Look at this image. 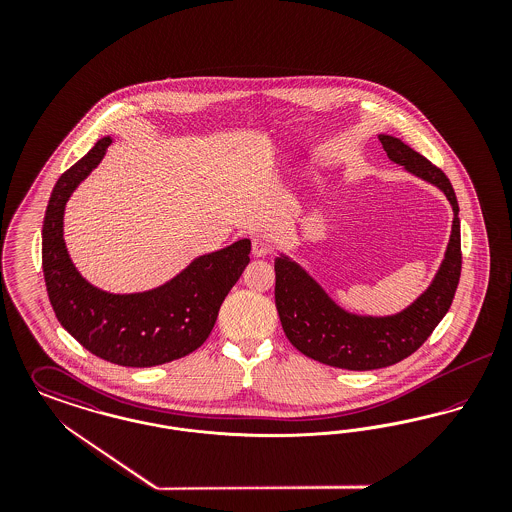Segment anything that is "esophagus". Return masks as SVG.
I'll return each mask as SVG.
<instances>
[{
	"label": "esophagus",
	"instance_id": "obj_1",
	"mask_svg": "<svg viewBox=\"0 0 512 512\" xmlns=\"http://www.w3.org/2000/svg\"><path fill=\"white\" fill-rule=\"evenodd\" d=\"M251 251L255 257H265L270 253V244H268L265 238H253V244H251Z\"/></svg>",
	"mask_w": 512,
	"mask_h": 512
}]
</instances>
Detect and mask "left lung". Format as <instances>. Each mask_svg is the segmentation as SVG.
Instances as JSON below:
<instances>
[{"instance_id":"obj_1","label":"left lung","mask_w":512,"mask_h":512,"mask_svg":"<svg viewBox=\"0 0 512 512\" xmlns=\"http://www.w3.org/2000/svg\"><path fill=\"white\" fill-rule=\"evenodd\" d=\"M378 138L393 163L438 186L449 199L455 217L445 259L430 288L407 309L391 317L351 315L292 259L282 255L274 261V299L288 340L318 363L345 370L384 368L413 355L449 311L463 265L459 203L445 172L399 138L386 134Z\"/></svg>"}]
</instances>
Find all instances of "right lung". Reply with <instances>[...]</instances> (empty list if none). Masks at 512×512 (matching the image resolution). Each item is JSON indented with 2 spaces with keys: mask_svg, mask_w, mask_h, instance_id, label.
Wrapping results in <instances>:
<instances>
[{
  "mask_svg": "<svg viewBox=\"0 0 512 512\" xmlns=\"http://www.w3.org/2000/svg\"><path fill=\"white\" fill-rule=\"evenodd\" d=\"M113 140L101 138L63 172L49 197L42 228V268L49 303L61 326L99 359L121 366L165 365L209 338L224 297L249 263L240 240L197 257L171 282L144 293L101 292L74 268L63 240V213L74 188L94 171Z\"/></svg>",
  "mask_w": 512,
  "mask_h": 512,
  "instance_id": "right-lung-1",
  "label": "right lung"
}]
</instances>
